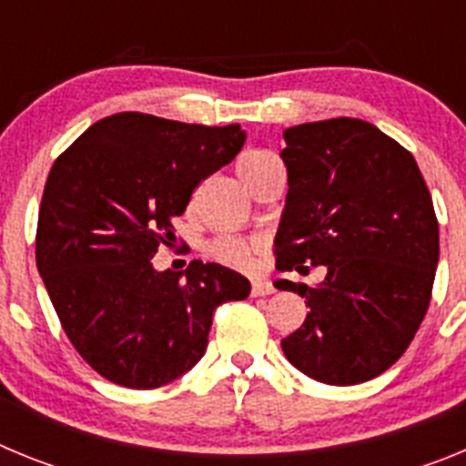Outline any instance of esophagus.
<instances>
[{
	"instance_id": "obj_1",
	"label": "esophagus",
	"mask_w": 466,
	"mask_h": 466,
	"mask_svg": "<svg viewBox=\"0 0 466 466\" xmlns=\"http://www.w3.org/2000/svg\"><path fill=\"white\" fill-rule=\"evenodd\" d=\"M275 287L268 279H252V296H268L273 294Z\"/></svg>"
}]
</instances>
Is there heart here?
Here are the masks:
<instances>
[{"mask_svg": "<svg viewBox=\"0 0 466 466\" xmlns=\"http://www.w3.org/2000/svg\"><path fill=\"white\" fill-rule=\"evenodd\" d=\"M273 158L270 154H261V151H252V154H245L240 160H238V175H247L249 170L263 163V160ZM214 257L221 258L228 266H238V268H247L252 263L254 257V247L249 245L242 238H221V240L214 242L212 247Z\"/></svg>", "mask_w": 466, "mask_h": 466, "instance_id": "1", "label": "heart"}]
</instances>
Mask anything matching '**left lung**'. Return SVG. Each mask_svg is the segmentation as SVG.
Here are the masks:
<instances>
[{
	"instance_id": "obj_1",
	"label": "left lung",
	"mask_w": 466,
	"mask_h": 466,
	"mask_svg": "<svg viewBox=\"0 0 466 466\" xmlns=\"http://www.w3.org/2000/svg\"><path fill=\"white\" fill-rule=\"evenodd\" d=\"M282 135L289 191L278 268H327L315 287L275 282L310 308L282 352L312 380H371L406 352L430 306L439 263L431 196L413 156L373 123L340 116Z\"/></svg>"
}]
</instances>
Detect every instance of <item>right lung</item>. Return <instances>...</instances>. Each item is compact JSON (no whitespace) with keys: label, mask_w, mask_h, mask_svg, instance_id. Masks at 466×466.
Wrapping results in <instances>:
<instances>
[{"label":"right lung","mask_w":466,"mask_h":466,"mask_svg":"<svg viewBox=\"0 0 466 466\" xmlns=\"http://www.w3.org/2000/svg\"><path fill=\"white\" fill-rule=\"evenodd\" d=\"M247 135L121 111L53 163L36 226V268L67 339L106 380L154 390L203 360L214 310L249 296L219 263L156 270L193 188L240 154Z\"/></svg>","instance_id":"add662e5"}]
</instances>
